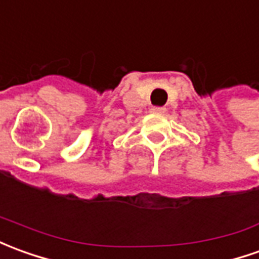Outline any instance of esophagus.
<instances>
[{"label":"esophagus","mask_w":259,"mask_h":259,"mask_svg":"<svg viewBox=\"0 0 259 259\" xmlns=\"http://www.w3.org/2000/svg\"><path fill=\"white\" fill-rule=\"evenodd\" d=\"M151 112H153V113H157V115H164V113L167 112V109L162 108V106H153V108H151Z\"/></svg>","instance_id":"esophagus-1"}]
</instances>
